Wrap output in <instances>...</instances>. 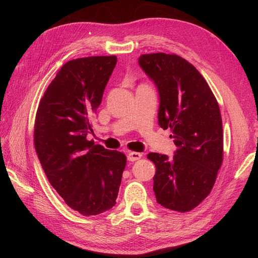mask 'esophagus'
I'll return each mask as SVG.
<instances>
[{
  "mask_svg": "<svg viewBox=\"0 0 258 258\" xmlns=\"http://www.w3.org/2000/svg\"><path fill=\"white\" fill-rule=\"evenodd\" d=\"M141 157H142V154L141 153H138V152H130L128 154V160H130V161L139 160Z\"/></svg>",
  "mask_w": 258,
  "mask_h": 258,
  "instance_id": "34e87169",
  "label": "esophagus"
}]
</instances>
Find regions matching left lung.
Returning <instances> with one entry per match:
<instances>
[{"label":"left lung","instance_id":"1","mask_svg":"<svg viewBox=\"0 0 258 258\" xmlns=\"http://www.w3.org/2000/svg\"><path fill=\"white\" fill-rule=\"evenodd\" d=\"M139 64L159 92L158 123L170 129L173 157L150 153L154 192L163 208L188 212L212 190L223 162L220 106L208 83L188 61L174 53H145Z\"/></svg>","mask_w":258,"mask_h":258}]
</instances>
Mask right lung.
Returning a JSON list of instances; mask_svg holds the SVG:
<instances>
[{
	"label": "right lung",
	"mask_w": 258,
	"mask_h": 258,
	"mask_svg": "<svg viewBox=\"0 0 258 258\" xmlns=\"http://www.w3.org/2000/svg\"><path fill=\"white\" fill-rule=\"evenodd\" d=\"M116 56L68 61L46 89L34 123V146L49 183L66 204L85 216L116 204L127 158L88 141Z\"/></svg>",
	"instance_id": "1"
}]
</instances>
